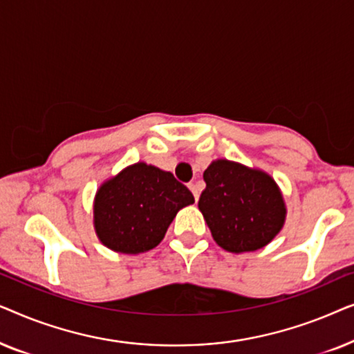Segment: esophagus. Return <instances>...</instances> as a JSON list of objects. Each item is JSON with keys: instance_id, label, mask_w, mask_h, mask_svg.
Listing matches in <instances>:
<instances>
[{"instance_id": "34e87169", "label": "esophagus", "mask_w": 354, "mask_h": 354, "mask_svg": "<svg viewBox=\"0 0 354 354\" xmlns=\"http://www.w3.org/2000/svg\"><path fill=\"white\" fill-rule=\"evenodd\" d=\"M188 188H190L192 193H193V196H195V200L198 201V198H200V187H198V183H190V185H188Z\"/></svg>"}]
</instances>
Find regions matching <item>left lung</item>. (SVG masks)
Instances as JSON below:
<instances>
[{
    "instance_id": "1",
    "label": "left lung",
    "mask_w": 354,
    "mask_h": 354,
    "mask_svg": "<svg viewBox=\"0 0 354 354\" xmlns=\"http://www.w3.org/2000/svg\"><path fill=\"white\" fill-rule=\"evenodd\" d=\"M198 207L212 239L230 253H248L269 245L283 229L287 206L268 172L229 159H214Z\"/></svg>"
}]
</instances>
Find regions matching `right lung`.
Here are the masks:
<instances>
[{"label": "right lung", "instance_id": "obj_1", "mask_svg": "<svg viewBox=\"0 0 354 354\" xmlns=\"http://www.w3.org/2000/svg\"><path fill=\"white\" fill-rule=\"evenodd\" d=\"M195 198L171 172L143 161L101 183L93 200V227L106 248L140 254L156 248L177 216Z\"/></svg>", "mask_w": 354, "mask_h": 354}]
</instances>
